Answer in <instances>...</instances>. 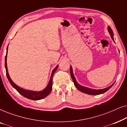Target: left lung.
<instances>
[{"instance_id": "8db88e82", "label": "left lung", "mask_w": 127, "mask_h": 127, "mask_svg": "<svg viewBox=\"0 0 127 127\" xmlns=\"http://www.w3.org/2000/svg\"><path fill=\"white\" fill-rule=\"evenodd\" d=\"M108 31L109 32V33L110 34L111 37L113 39V40H114L113 39V31L111 29V28L110 27H108ZM70 75L71 77L72 78L74 84L75 85L76 87L77 88L78 90H80L81 92L82 93H84L85 94H87L89 95H99L101 94H103L105 93V92H106L107 91L110 89V88L112 87L113 86V84L114 83H113L112 85H111L110 86H109V87H107L106 88H104V89H102V90H94V89H91V88H89L87 87H83L82 86H80V85L78 84L77 83V81L76 80L75 77L73 75V70H72V66H70Z\"/></svg>"}]
</instances>
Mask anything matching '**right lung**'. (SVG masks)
<instances>
[{
	"label": "right lung",
	"instance_id": "1",
	"mask_svg": "<svg viewBox=\"0 0 127 127\" xmlns=\"http://www.w3.org/2000/svg\"><path fill=\"white\" fill-rule=\"evenodd\" d=\"M7 49H8V46L7 47L6 55V57H5V68H6L7 77L8 81H9V82L10 84H11V86H13V87L21 95H22V96L25 97V98L33 100H40V99H41L44 98L45 97H46L47 96H48V95L50 94V93H51V90H52V87H53L52 85H53V75L54 74L55 71L57 70V68H58V66H57L54 69L53 72H52V74H51V77H50V80L49 81V83H48V84L47 85V86L46 87V88H45L44 90H43V91L36 92V91H29V90H24L21 88L17 86L16 84H14V83H13V81L11 80V79H10L9 74H8V70H7Z\"/></svg>",
	"mask_w": 127,
	"mask_h": 127
}]
</instances>
